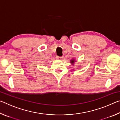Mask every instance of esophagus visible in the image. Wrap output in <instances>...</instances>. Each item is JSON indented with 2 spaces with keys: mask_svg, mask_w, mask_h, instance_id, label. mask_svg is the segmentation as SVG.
<instances>
[{
  "mask_svg": "<svg viewBox=\"0 0 120 120\" xmlns=\"http://www.w3.org/2000/svg\"><path fill=\"white\" fill-rule=\"evenodd\" d=\"M63 57L62 56H56V59L58 60H60V59H62Z\"/></svg>",
  "mask_w": 120,
  "mask_h": 120,
  "instance_id": "34e87169",
  "label": "esophagus"
}]
</instances>
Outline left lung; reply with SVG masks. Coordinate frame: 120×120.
I'll return each instance as SVG.
<instances>
[{"label": "left lung", "instance_id": "1", "mask_svg": "<svg viewBox=\"0 0 120 120\" xmlns=\"http://www.w3.org/2000/svg\"><path fill=\"white\" fill-rule=\"evenodd\" d=\"M71 63H73V64H74V63L75 62V61H74V60H72L71 61Z\"/></svg>", "mask_w": 120, "mask_h": 120}]
</instances>
